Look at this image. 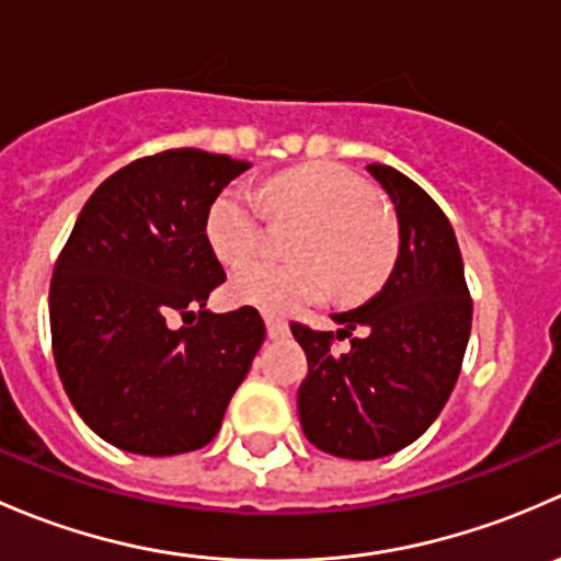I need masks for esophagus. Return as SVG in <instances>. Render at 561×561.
Listing matches in <instances>:
<instances>
[{"label":"esophagus","mask_w":561,"mask_h":561,"mask_svg":"<svg viewBox=\"0 0 561 561\" xmlns=\"http://www.w3.org/2000/svg\"><path fill=\"white\" fill-rule=\"evenodd\" d=\"M265 328H268V336L271 339H287L290 336V328H287L285 320H279V317H265Z\"/></svg>","instance_id":"esophagus-1"}]
</instances>
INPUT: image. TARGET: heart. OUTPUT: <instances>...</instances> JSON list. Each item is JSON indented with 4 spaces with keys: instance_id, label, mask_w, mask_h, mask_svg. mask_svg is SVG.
<instances>
[{
    "instance_id": "heart-1",
    "label": "heart",
    "mask_w": 561,
    "mask_h": 561,
    "mask_svg": "<svg viewBox=\"0 0 561 561\" xmlns=\"http://www.w3.org/2000/svg\"><path fill=\"white\" fill-rule=\"evenodd\" d=\"M265 211L301 217L293 263L252 260L230 276L228 296L241 307L285 314L317 304L333 282L347 296L371 290L388 276L399 252V230L377 190L342 165H301L263 186H225L206 214V241L222 263L239 265L263 241Z\"/></svg>"
}]
</instances>
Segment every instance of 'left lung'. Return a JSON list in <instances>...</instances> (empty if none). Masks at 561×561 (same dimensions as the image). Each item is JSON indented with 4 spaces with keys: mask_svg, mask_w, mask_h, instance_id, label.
Wrapping results in <instances>:
<instances>
[{
    "mask_svg": "<svg viewBox=\"0 0 561 561\" xmlns=\"http://www.w3.org/2000/svg\"><path fill=\"white\" fill-rule=\"evenodd\" d=\"M369 173L399 217V257L386 287L364 307L333 314L342 325L336 333L290 325L309 364L298 388L304 434L314 448L358 461L407 448L437 421L472 328V298L445 211L396 168L369 165ZM342 337L351 347L336 354Z\"/></svg>",
    "mask_w": 561,
    "mask_h": 561,
    "instance_id": "left-lung-1",
    "label": "left lung"
}]
</instances>
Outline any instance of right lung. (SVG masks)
<instances>
[{"label": "right lung", "mask_w": 561, "mask_h": 561, "mask_svg": "<svg viewBox=\"0 0 561 561\" xmlns=\"http://www.w3.org/2000/svg\"><path fill=\"white\" fill-rule=\"evenodd\" d=\"M249 162L201 149L140 157L81 208L50 279V347L78 415L116 448L175 456L217 437L265 339L254 307L206 309L225 271L214 197Z\"/></svg>", "instance_id": "obj_1"}]
</instances>
